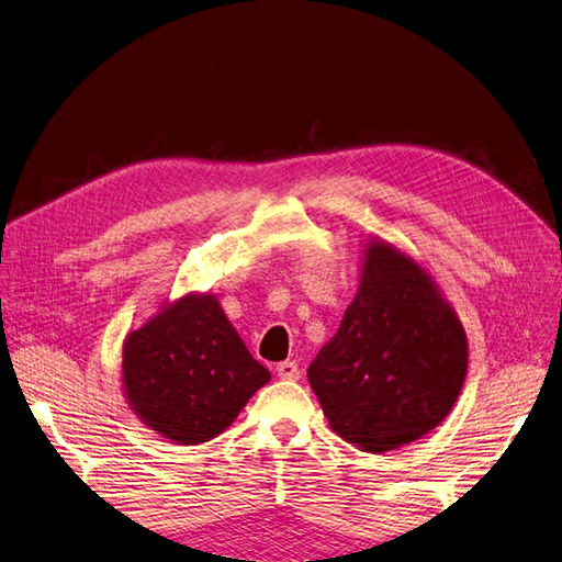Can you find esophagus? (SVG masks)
Wrapping results in <instances>:
<instances>
[{"instance_id": "obj_1", "label": "esophagus", "mask_w": 562, "mask_h": 562, "mask_svg": "<svg viewBox=\"0 0 562 562\" xmlns=\"http://www.w3.org/2000/svg\"><path fill=\"white\" fill-rule=\"evenodd\" d=\"M276 372H278L280 380H292L294 382V380L301 378V370H299L296 361H282V363H278Z\"/></svg>"}]
</instances>
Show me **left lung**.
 Returning <instances> with one entry per match:
<instances>
[{
    "label": "left lung",
    "instance_id": "obj_1",
    "mask_svg": "<svg viewBox=\"0 0 562 562\" xmlns=\"http://www.w3.org/2000/svg\"><path fill=\"white\" fill-rule=\"evenodd\" d=\"M361 252L357 296L307 382L345 442L382 453L449 417L468 375V336L417 259L382 238Z\"/></svg>",
    "mask_w": 562,
    "mask_h": 562
}]
</instances>
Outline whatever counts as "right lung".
Segmentation results:
<instances>
[{
	"label": "right lung",
	"instance_id": "obj_1",
	"mask_svg": "<svg viewBox=\"0 0 562 562\" xmlns=\"http://www.w3.org/2000/svg\"><path fill=\"white\" fill-rule=\"evenodd\" d=\"M120 380L140 424L176 445H201L236 422L270 372L228 322L215 294L164 301L122 342Z\"/></svg>",
	"mask_w": 562,
	"mask_h": 562
}]
</instances>
